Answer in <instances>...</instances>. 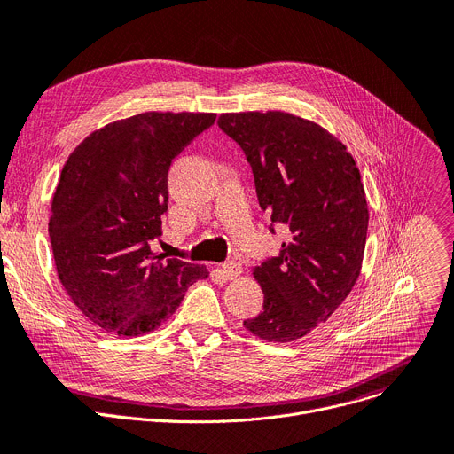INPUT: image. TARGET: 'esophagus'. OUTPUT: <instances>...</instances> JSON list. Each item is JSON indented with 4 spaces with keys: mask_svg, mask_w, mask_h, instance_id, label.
Returning a JSON list of instances; mask_svg holds the SVG:
<instances>
[{
    "mask_svg": "<svg viewBox=\"0 0 454 454\" xmlns=\"http://www.w3.org/2000/svg\"><path fill=\"white\" fill-rule=\"evenodd\" d=\"M223 272L228 279H235L243 274V267L239 263H235V261H228V263L223 265Z\"/></svg>",
    "mask_w": 454,
    "mask_h": 454,
    "instance_id": "1",
    "label": "esophagus"
}]
</instances>
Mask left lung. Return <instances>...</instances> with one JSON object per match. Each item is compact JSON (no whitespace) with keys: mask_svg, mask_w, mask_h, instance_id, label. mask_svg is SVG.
I'll return each mask as SVG.
<instances>
[{"mask_svg":"<svg viewBox=\"0 0 454 454\" xmlns=\"http://www.w3.org/2000/svg\"><path fill=\"white\" fill-rule=\"evenodd\" d=\"M219 127L245 151L261 209L289 230L279 255L254 269L263 311L243 325L261 340L293 342L335 313L361 274L368 202L359 167L339 137L289 112L223 114Z\"/></svg>","mask_w":454,"mask_h":454,"instance_id":"1","label":"left lung"}]
</instances>
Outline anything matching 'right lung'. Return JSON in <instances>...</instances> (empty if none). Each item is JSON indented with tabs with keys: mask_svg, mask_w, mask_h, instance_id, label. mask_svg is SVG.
I'll use <instances>...</instances> for the list:
<instances>
[{
	"mask_svg": "<svg viewBox=\"0 0 454 454\" xmlns=\"http://www.w3.org/2000/svg\"><path fill=\"white\" fill-rule=\"evenodd\" d=\"M217 114L145 112L91 132L69 154L53 195L57 274L82 315L117 337L151 333L209 276L151 250L167 211L173 160Z\"/></svg>",
	"mask_w": 454,
	"mask_h": 454,
	"instance_id": "1",
	"label": "right lung"
}]
</instances>
